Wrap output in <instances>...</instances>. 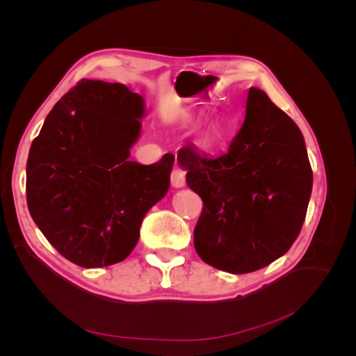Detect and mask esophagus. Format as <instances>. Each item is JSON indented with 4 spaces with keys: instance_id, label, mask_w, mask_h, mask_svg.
<instances>
[{
    "instance_id": "34e87169",
    "label": "esophagus",
    "mask_w": 356,
    "mask_h": 356,
    "mask_svg": "<svg viewBox=\"0 0 356 356\" xmlns=\"http://www.w3.org/2000/svg\"><path fill=\"white\" fill-rule=\"evenodd\" d=\"M170 184L172 187L175 188H181L186 186V174L184 170L179 169V168H175L174 170L170 172Z\"/></svg>"
}]
</instances>
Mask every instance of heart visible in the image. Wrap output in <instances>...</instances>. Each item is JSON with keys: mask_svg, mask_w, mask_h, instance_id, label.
Segmentation results:
<instances>
[{"mask_svg": "<svg viewBox=\"0 0 356 356\" xmlns=\"http://www.w3.org/2000/svg\"><path fill=\"white\" fill-rule=\"evenodd\" d=\"M212 141H213V134H212V132L204 134V135L202 136V139H200V143H202L203 145H207V147H209V145L212 144Z\"/></svg>", "mask_w": 356, "mask_h": 356, "instance_id": "heart-1", "label": "heart"}]
</instances>
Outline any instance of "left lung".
Segmentation results:
<instances>
[{"label": "left lung", "mask_w": 356, "mask_h": 356, "mask_svg": "<svg viewBox=\"0 0 356 356\" xmlns=\"http://www.w3.org/2000/svg\"><path fill=\"white\" fill-rule=\"evenodd\" d=\"M187 186L203 200L195 248L204 263L242 275L282 257L305 222L314 175L298 126L257 88L225 153L178 149Z\"/></svg>", "instance_id": "left-lung-1"}]
</instances>
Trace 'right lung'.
<instances>
[{
	"label": "right lung",
	"mask_w": 356,
	"mask_h": 356,
	"mask_svg": "<svg viewBox=\"0 0 356 356\" xmlns=\"http://www.w3.org/2000/svg\"><path fill=\"white\" fill-rule=\"evenodd\" d=\"M145 102L124 84L81 80L53 106L32 141L26 202L58 252L80 267L123 261L145 213L166 196L175 156L129 160Z\"/></svg>",
	"instance_id": "obj_1"
}]
</instances>
